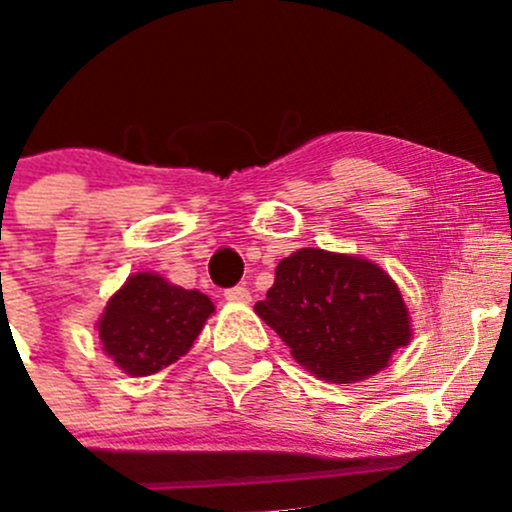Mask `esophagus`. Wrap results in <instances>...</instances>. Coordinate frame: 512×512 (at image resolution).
<instances>
[{"mask_svg":"<svg viewBox=\"0 0 512 512\" xmlns=\"http://www.w3.org/2000/svg\"><path fill=\"white\" fill-rule=\"evenodd\" d=\"M225 300L237 302V305H245V302H250V290H247L245 285H235L230 287V290H225Z\"/></svg>","mask_w":512,"mask_h":512,"instance_id":"34e87169","label":"esophagus"}]
</instances>
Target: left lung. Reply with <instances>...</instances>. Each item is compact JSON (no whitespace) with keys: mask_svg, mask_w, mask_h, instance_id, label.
Returning a JSON list of instances; mask_svg holds the SVG:
<instances>
[{"mask_svg":"<svg viewBox=\"0 0 512 512\" xmlns=\"http://www.w3.org/2000/svg\"><path fill=\"white\" fill-rule=\"evenodd\" d=\"M255 312L300 365L327 382L375 375L410 340L408 307L390 275L315 247L277 265L275 285Z\"/></svg>","mask_w":512,"mask_h":512,"instance_id":"1","label":"left lung"}]
</instances>
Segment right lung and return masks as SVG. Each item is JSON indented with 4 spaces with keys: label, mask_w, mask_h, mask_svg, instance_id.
Here are the masks:
<instances>
[{
    "label": "right lung",
    "mask_w": 512,
    "mask_h": 512,
    "mask_svg": "<svg viewBox=\"0 0 512 512\" xmlns=\"http://www.w3.org/2000/svg\"><path fill=\"white\" fill-rule=\"evenodd\" d=\"M215 305L197 290L140 272L124 282L99 317L104 352L130 375H152L180 360L200 335Z\"/></svg>",
    "instance_id": "right-lung-1"
}]
</instances>
